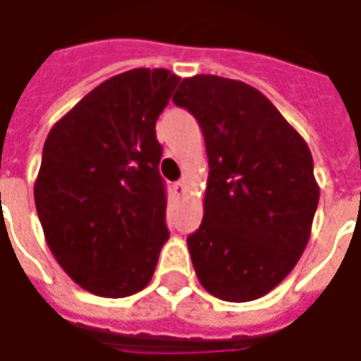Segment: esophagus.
Here are the masks:
<instances>
[{
    "mask_svg": "<svg viewBox=\"0 0 361 361\" xmlns=\"http://www.w3.org/2000/svg\"><path fill=\"white\" fill-rule=\"evenodd\" d=\"M174 192H176L178 197H185V195H187V183H185V180L174 183Z\"/></svg>",
    "mask_w": 361,
    "mask_h": 361,
    "instance_id": "1",
    "label": "esophagus"
}]
</instances>
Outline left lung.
Instances as JSON below:
<instances>
[{
    "instance_id": "left-lung-1",
    "label": "left lung",
    "mask_w": 361,
    "mask_h": 361,
    "mask_svg": "<svg viewBox=\"0 0 361 361\" xmlns=\"http://www.w3.org/2000/svg\"><path fill=\"white\" fill-rule=\"evenodd\" d=\"M173 102L197 118L209 157L204 215L188 235L201 285L233 303L269 293L307 247L319 187L307 142L253 86L199 74Z\"/></svg>"
}]
</instances>
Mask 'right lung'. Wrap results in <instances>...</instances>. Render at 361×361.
<instances>
[{"label": "right lung", "mask_w": 361, "mask_h": 361, "mask_svg": "<svg viewBox=\"0 0 361 361\" xmlns=\"http://www.w3.org/2000/svg\"><path fill=\"white\" fill-rule=\"evenodd\" d=\"M178 82L164 68L112 76L46 138L34 185L37 216L60 267L94 295L145 289L169 239L154 126Z\"/></svg>", "instance_id": "add662e5"}]
</instances>
